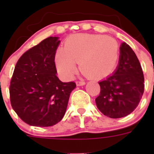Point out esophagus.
Returning a JSON list of instances; mask_svg holds the SVG:
<instances>
[{"instance_id":"34e87169","label":"esophagus","mask_w":154,"mask_h":154,"mask_svg":"<svg viewBox=\"0 0 154 154\" xmlns=\"http://www.w3.org/2000/svg\"><path fill=\"white\" fill-rule=\"evenodd\" d=\"M76 84H77V86H82V85H85V82H83V81H77V82H76Z\"/></svg>"}]
</instances>
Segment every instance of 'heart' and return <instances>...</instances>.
<instances>
[{"label": "heart", "mask_w": 154, "mask_h": 154, "mask_svg": "<svg viewBox=\"0 0 154 154\" xmlns=\"http://www.w3.org/2000/svg\"><path fill=\"white\" fill-rule=\"evenodd\" d=\"M120 46L117 40L102 34L72 35L66 39L64 50L56 53L55 63L61 76L70 79L77 71L92 79L107 77L117 67Z\"/></svg>", "instance_id": "b5f03b06"}]
</instances>
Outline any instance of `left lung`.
<instances>
[{
	"mask_svg": "<svg viewBox=\"0 0 154 154\" xmlns=\"http://www.w3.org/2000/svg\"><path fill=\"white\" fill-rule=\"evenodd\" d=\"M101 92L95 99L103 114L120 118L130 114L138 105L144 93V74L134 50L123 42L119 63L113 74L99 82Z\"/></svg>",
	"mask_w": 154,
	"mask_h": 154,
	"instance_id": "8db88e82",
	"label": "left lung"
}]
</instances>
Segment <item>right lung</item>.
Returning <instances> with one entry per match:
<instances>
[{
	"label": "right lung",
	"instance_id": "add662e5",
	"mask_svg": "<svg viewBox=\"0 0 154 154\" xmlns=\"http://www.w3.org/2000/svg\"><path fill=\"white\" fill-rule=\"evenodd\" d=\"M60 41L49 37L23 54L16 64L9 86L11 105L29 125L48 127L62 119L75 82L57 77L55 54Z\"/></svg>",
	"mask_w": 154,
	"mask_h": 154
}]
</instances>
